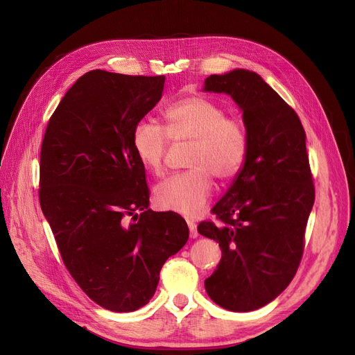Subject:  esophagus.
Returning a JSON list of instances; mask_svg holds the SVG:
<instances>
[{
	"label": "esophagus",
	"instance_id": "obj_1",
	"mask_svg": "<svg viewBox=\"0 0 355 355\" xmlns=\"http://www.w3.org/2000/svg\"><path fill=\"white\" fill-rule=\"evenodd\" d=\"M187 223H188V228H189L191 239H197V237H198V232H197V225H196V222L191 220V219H187Z\"/></svg>",
	"mask_w": 355,
	"mask_h": 355
}]
</instances>
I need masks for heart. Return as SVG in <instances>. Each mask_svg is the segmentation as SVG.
<instances>
[{
    "label": "heart",
    "instance_id": "b5f03b06",
    "mask_svg": "<svg viewBox=\"0 0 355 355\" xmlns=\"http://www.w3.org/2000/svg\"><path fill=\"white\" fill-rule=\"evenodd\" d=\"M166 130L141 120L132 132L133 151L146 170L161 175L170 139L189 142V170L170 176L155 188L161 207L187 216L200 214L213 192V176L231 180L240 173L249 153V136L239 116L210 98L192 94L170 103L163 112Z\"/></svg>",
    "mask_w": 355,
    "mask_h": 355
}]
</instances>
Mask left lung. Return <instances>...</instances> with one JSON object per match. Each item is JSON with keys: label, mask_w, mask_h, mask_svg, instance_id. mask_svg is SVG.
<instances>
[{"label": "left lung", "mask_w": 355, "mask_h": 355, "mask_svg": "<svg viewBox=\"0 0 355 355\" xmlns=\"http://www.w3.org/2000/svg\"><path fill=\"white\" fill-rule=\"evenodd\" d=\"M202 90L230 94L249 136L244 166L211 209L218 222L197 228L222 250L204 287L214 304L247 313L280 295L302 259L315 200L306 136L293 108L256 72L210 75Z\"/></svg>", "instance_id": "8db88e82"}]
</instances>
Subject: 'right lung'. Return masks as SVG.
Returning <instances> with one entry per match:
<instances>
[{
	"label": "right lung",
	"mask_w": 355,
	"mask_h": 355,
	"mask_svg": "<svg viewBox=\"0 0 355 355\" xmlns=\"http://www.w3.org/2000/svg\"><path fill=\"white\" fill-rule=\"evenodd\" d=\"M164 75L94 69L50 116L40 158V204L62 261L96 304L132 313L149 302L159 271L189 237L175 211H153L132 146L137 121L163 96Z\"/></svg>",
	"instance_id": "right-lung-1"
}]
</instances>
